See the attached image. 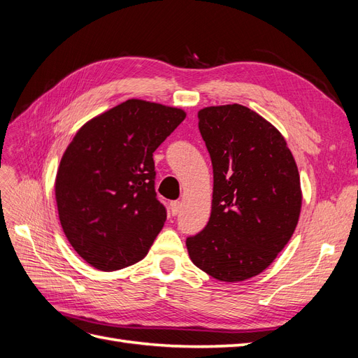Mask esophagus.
<instances>
[{
    "instance_id": "1",
    "label": "esophagus",
    "mask_w": 358,
    "mask_h": 358,
    "mask_svg": "<svg viewBox=\"0 0 358 358\" xmlns=\"http://www.w3.org/2000/svg\"><path fill=\"white\" fill-rule=\"evenodd\" d=\"M180 207H182L180 201H171L170 203V213H171V216H176L180 212Z\"/></svg>"
}]
</instances>
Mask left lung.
<instances>
[{
    "mask_svg": "<svg viewBox=\"0 0 358 358\" xmlns=\"http://www.w3.org/2000/svg\"><path fill=\"white\" fill-rule=\"evenodd\" d=\"M213 166L212 215L187 240L191 261L210 277L237 282L261 274L296 229L302 189L282 134L238 103L199 110Z\"/></svg>",
    "mask_w": 358,
    "mask_h": 358,
    "instance_id": "1",
    "label": "left lung"
}]
</instances>
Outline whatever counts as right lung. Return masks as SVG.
<instances>
[{
	"label": "right lung",
	"mask_w": 358,
	"mask_h": 358,
	"mask_svg": "<svg viewBox=\"0 0 358 358\" xmlns=\"http://www.w3.org/2000/svg\"><path fill=\"white\" fill-rule=\"evenodd\" d=\"M187 117L180 108L129 99L89 120L62 155L55 182L60 225L99 271L136 264L166 222L152 152Z\"/></svg>",
	"instance_id": "right-lung-1"
}]
</instances>
